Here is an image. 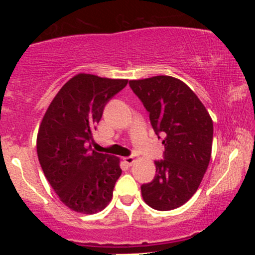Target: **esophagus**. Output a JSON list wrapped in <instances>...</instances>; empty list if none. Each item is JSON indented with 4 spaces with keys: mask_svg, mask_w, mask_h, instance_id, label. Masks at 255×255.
I'll list each match as a JSON object with an SVG mask.
<instances>
[{
    "mask_svg": "<svg viewBox=\"0 0 255 255\" xmlns=\"http://www.w3.org/2000/svg\"><path fill=\"white\" fill-rule=\"evenodd\" d=\"M124 162H125L127 165H131V164H133V163H134V157H131V156H129V157H125V158H124Z\"/></svg>",
    "mask_w": 255,
    "mask_h": 255,
    "instance_id": "1",
    "label": "esophagus"
}]
</instances>
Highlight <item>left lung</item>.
<instances>
[{
  "instance_id": "left-lung-1",
  "label": "left lung",
  "mask_w": 255,
  "mask_h": 255,
  "mask_svg": "<svg viewBox=\"0 0 255 255\" xmlns=\"http://www.w3.org/2000/svg\"><path fill=\"white\" fill-rule=\"evenodd\" d=\"M130 89L150 114L164 145L153 180L141 186L144 201L158 211L177 209L197 192L211 159L213 124L206 108L186 84L158 75L130 80Z\"/></svg>"
}]
</instances>
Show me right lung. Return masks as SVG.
<instances>
[{"instance_id": "obj_1", "label": "right lung", "mask_w": 255, "mask_h": 255, "mask_svg": "<svg viewBox=\"0 0 255 255\" xmlns=\"http://www.w3.org/2000/svg\"><path fill=\"white\" fill-rule=\"evenodd\" d=\"M126 79L78 74L63 85L42 120L37 153L46 180L60 200L86 215L107 207L121 176L120 158L93 151L96 125Z\"/></svg>"}]
</instances>
